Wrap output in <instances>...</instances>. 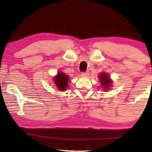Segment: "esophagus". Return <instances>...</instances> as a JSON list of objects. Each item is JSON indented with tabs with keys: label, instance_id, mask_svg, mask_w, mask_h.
<instances>
[{
	"label": "esophagus",
	"instance_id": "1",
	"mask_svg": "<svg viewBox=\"0 0 152 152\" xmlns=\"http://www.w3.org/2000/svg\"><path fill=\"white\" fill-rule=\"evenodd\" d=\"M88 75H89L88 72H82V73L81 74V76H84V77L88 76Z\"/></svg>",
	"mask_w": 152,
	"mask_h": 152
}]
</instances>
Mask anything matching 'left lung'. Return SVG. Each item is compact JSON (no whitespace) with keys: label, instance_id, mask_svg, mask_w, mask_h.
I'll list each match as a JSON object with an SVG mask.
<instances>
[{"label":"left lung","instance_id":"left-lung-1","mask_svg":"<svg viewBox=\"0 0 152 152\" xmlns=\"http://www.w3.org/2000/svg\"><path fill=\"white\" fill-rule=\"evenodd\" d=\"M99 78L100 79V82L101 83V86L103 87L104 91H108L112 83L110 76H108L106 73L102 72L99 76Z\"/></svg>","mask_w":152,"mask_h":152}]
</instances>
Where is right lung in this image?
<instances>
[{"instance_id":"obj_1","label":"right lung","mask_w":152,"mask_h":152,"mask_svg":"<svg viewBox=\"0 0 152 152\" xmlns=\"http://www.w3.org/2000/svg\"><path fill=\"white\" fill-rule=\"evenodd\" d=\"M56 87H58L59 91H66L68 86V82L69 81V77L63 72H58L57 75L53 78Z\"/></svg>"}]
</instances>
